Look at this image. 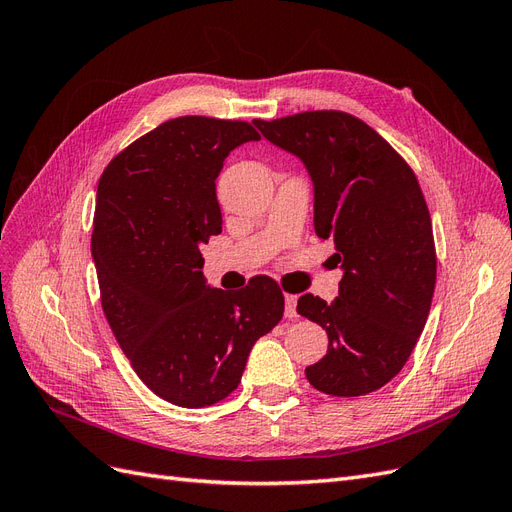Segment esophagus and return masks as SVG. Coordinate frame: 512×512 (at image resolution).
<instances>
[{"instance_id":"esophagus-1","label":"esophagus","mask_w":512,"mask_h":512,"mask_svg":"<svg viewBox=\"0 0 512 512\" xmlns=\"http://www.w3.org/2000/svg\"><path fill=\"white\" fill-rule=\"evenodd\" d=\"M297 301H299L297 294H286V316L288 318H297L299 316L297 314Z\"/></svg>"}]
</instances>
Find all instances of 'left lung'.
Listing matches in <instances>:
<instances>
[{"label":"left lung","instance_id":"obj_1","mask_svg":"<svg viewBox=\"0 0 512 512\" xmlns=\"http://www.w3.org/2000/svg\"><path fill=\"white\" fill-rule=\"evenodd\" d=\"M299 156L314 181V228L342 265L339 297L303 294L297 312L327 329L329 352L305 376L333 397L393 380L412 354L436 288L431 215L414 170L365 121L344 111L254 119Z\"/></svg>","mask_w":512,"mask_h":512}]
</instances>
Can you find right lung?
<instances>
[{
  "label": "right lung",
  "mask_w": 512,
  "mask_h": 512,
  "mask_svg": "<svg viewBox=\"0 0 512 512\" xmlns=\"http://www.w3.org/2000/svg\"><path fill=\"white\" fill-rule=\"evenodd\" d=\"M247 141H260L247 121L168 119L117 153L98 181L91 254L108 327L136 376L181 408L235 391L256 339L284 316L271 277L228 292L200 271V245L222 232L215 179Z\"/></svg>",
  "instance_id": "add662e5"
}]
</instances>
